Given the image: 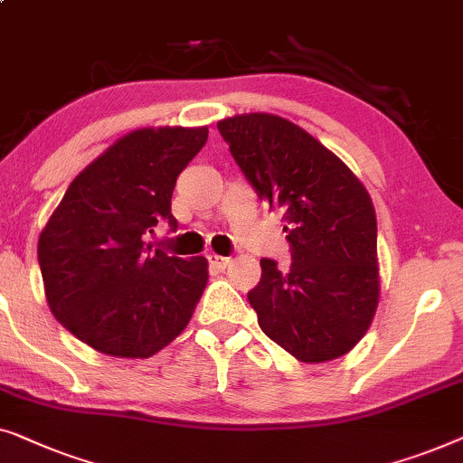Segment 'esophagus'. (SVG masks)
<instances>
[{
  "instance_id": "34e87169",
  "label": "esophagus",
  "mask_w": 463,
  "mask_h": 463,
  "mask_svg": "<svg viewBox=\"0 0 463 463\" xmlns=\"http://www.w3.org/2000/svg\"><path fill=\"white\" fill-rule=\"evenodd\" d=\"M207 260H210V266H213V269H218V270H224L226 266L231 264V258L218 256V253H210V256H207Z\"/></svg>"
}]
</instances>
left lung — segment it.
<instances>
[{
    "label": "left lung",
    "mask_w": 463,
    "mask_h": 463,
    "mask_svg": "<svg viewBox=\"0 0 463 463\" xmlns=\"http://www.w3.org/2000/svg\"><path fill=\"white\" fill-rule=\"evenodd\" d=\"M220 134L253 191L283 213L291 264L260 260L247 299L272 342L302 363L337 359L369 329L380 298L373 203L356 175L283 117L222 119Z\"/></svg>",
    "instance_id": "obj_1"
}]
</instances>
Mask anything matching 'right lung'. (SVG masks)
Here are the masks:
<instances>
[{
    "label": "right lung",
    "instance_id": "right-lung-1",
    "mask_svg": "<svg viewBox=\"0 0 463 463\" xmlns=\"http://www.w3.org/2000/svg\"><path fill=\"white\" fill-rule=\"evenodd\" d=\"M207 142V128L123 136L64 193L39 234L45 298L58 323L110 356L146 359L182 334L207 283V260L146 243L178 229L172 193Z\"/></svg>",
    "mask_w": 463,
    "mask_h": 463
}]
</instances>
